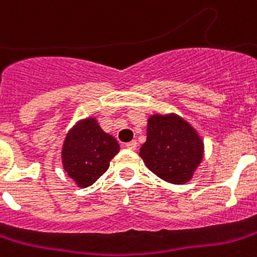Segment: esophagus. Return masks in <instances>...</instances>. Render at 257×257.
Instances as JSON below:
<instances>
[{"instance_id": "34e87169", "label": "esophagus", "mask_w": 257, "mask_h": 257, "mask_svg": "<svg viewBox=\"0 0 257 257\" xmlns=\"http://www.w3.org/2000/svg\"><path fill=\"white\" fill-rule=\"evenodd\" d=\"M125 148H126V150L135 151V150H136V148H137V143L135 142V140H133V142L126 143V144H125Z\"/></svg>"}]
</instances>
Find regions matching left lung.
<instances>
[{
    "instance_id": "obj_1",
    "label": "left lung",
    "mask_w": 257,
    "mask_h": 257,
    "mask_svg": "<svg viewBox=\"0 0 257 257\" xmlns=\"http://www.w3.org/2000/svg\"><path fill=\"white\" fill-rule=\"evenodd\" d=\"M140 158L150 171L172 185H185L203 159V140L176 113L152 114Z\"/></svg>"
}]
</instances>
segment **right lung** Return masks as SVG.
Wrapping results in <instances>:
<instances>
[{
    "mask_svg": "<svg viewBox=\"0 0 257 257\" xmlns=\"http://www.w3.org/2000/svg\"><path fill=\"white\" fill-rule=\"evenodd\" d=\"M120 152V144L103 132L95 117L79 120L64 139L62 164L78 187H89L102 176L110 160Z\"/></svg>",
    "mask_w": 257,
    "mask_h": 257,
    "instance_id": "obj_1",
    "label": "right lung"
}]
</instances>
